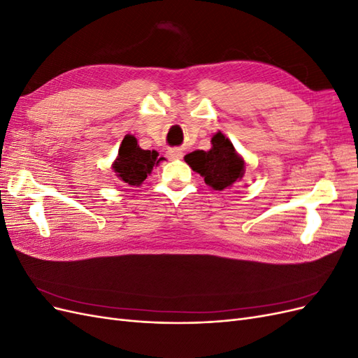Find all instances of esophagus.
Instances as JSON below:
<instances>
[{
	"label": "esophagus",
	"mask_w": 358,
	"mask_h": 358,
	"mask_svg": "<svg viewBox=\"0 0 358 358\" xmlns=\"http://www.w3.org/2000/svg\"><path fill=\"white\" fill-rule=\"evenodd\" d=\"M183 157L180 149H170L167 150V158L169 159H180Z\"/></svg>",
	"instance_id": "esophagus-1"
}]
</instances>
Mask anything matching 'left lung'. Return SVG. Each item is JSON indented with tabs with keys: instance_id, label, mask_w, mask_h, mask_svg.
<instances>
[{
	"instance_id": "8db88e82",
	"label": "left lung",
	"mask_w": 358,
	"mask_h": 358,
	"mask_svg": "<svg viewBox=\"0 0 358 358\" xmlns=\"http://www.w3.org/2000/svg\"><path fill=\"white\" fill-rule=\"evenodd\" d=\"M185 162L216 191L230 188L245 175L243 158L221 131L212 137L209 150H194L185 155Z\"/></svg>"
}]
</instances>
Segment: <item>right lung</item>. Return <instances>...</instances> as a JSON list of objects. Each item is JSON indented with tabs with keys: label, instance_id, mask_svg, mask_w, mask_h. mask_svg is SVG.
<instances>
[{
	"label": "right lung",
	"instance_id": "add662e5",
	"mask_svg": "<svg viewBox=\"0 0 358 358\" xmlns=\"http://www.w3.org/2000/svg\"><path fill=\"white\" fill-rule=\"evenodd\" d=\"M164 158H159L157 150H145L137 145V138L131 134H127L119 146L117 158L113 162V171L116 176L128 185L138 187L150 175V171L158 162Z\"/></svg>",
	"mask_w": 358,
	"mask_h": 358
}]
</instances>
